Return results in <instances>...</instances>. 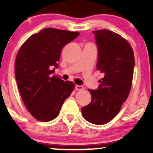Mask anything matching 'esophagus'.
Here are the masks:
<instances>
[{
	"label": "esophagus",
	"mask_w": 153,
	"mask_h": 153,
	"mask_svg": "<svg viewBox=\"0 0 153 153\" xmlns=\"http://www.w3.org/2000/svg\"><path fill=\"white\" fill-rule=\"evenodd\" d=\"M75 89L76 90H83V87L82 86H79V85H76Z\"/></svg>",
	"instance_id": "34e87169"
}]
</instances>
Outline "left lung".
<instances>
[{
    "mask_svg": "<svg viewBox=\"0 0 153 153\" xmlns=\"http://www.w3.org/2000/svg\"><path fill=\"white\" fill-rule=\"evenodd\" d=\"M98 47L97 70L104 74L97 90H90L91 102L81 109L86 121L106 124L120 112L132 86L134 53L126 39L108 30L93 31Z\"/></svg>",
    "mask_w": 153,
    "mask_h": 153,
    "instance_id": "left-lung-1",
    "label": "left lung"
}]
</instances>
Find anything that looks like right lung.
Segmentation results:
<instances>
[{
  "instance_id": "obj_1",
  "label": "right lung",
  "mask_w": 153,
  "mask_h": 153,
  "mask_svg": "<svg viewBox=\"0 0 153 153\" xmlns=\"http://www.w3.org/2000/svg\"><path fill=\"white\" fill-rule=\"evenodd\" d=\"M55 28H45L31 35L19 50L15 60V77L28 111L39 121L48 122L58 116L75 84L52 76L66 44L79 36Z\"/></svg>"
}]
</instances>
